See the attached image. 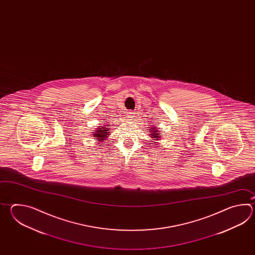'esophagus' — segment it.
Listing matches in <instances>:
<instances>
[{"mask_svg": "<svg viewBox=\"0 0 255 255\" xmlns=\"http://www.w3.org/2000/svg\"><path fill=\"white\" fill-rule=\"evenodd\" d=\"M134 112L133 111H129V112H128V118H130V119H132V118H134Z\"/></svg>", "mask_w": 255, "mask_h": 255, "instance_id": "34e87169", "label": "esophagus"}]
</instances>
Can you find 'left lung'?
<instances>
[{
  "instance_id": "obj_1",
  "label": "left lung",
  "mask_w": 255,
  "mask_h": 255,
  "mask_svg": "<svg viewBox=\"0 0 255 255\" xmlns=\"http://www.w3.org/2000/svg\"><path fill=\"white\" fill-rule=\"evenodd\" d=\"M151 130H149V131L152 133V137H154V138H157V137H159V135H157V132H158V131H156V129L153 130V131H151Z\"/></svg>"
}]
</instances>
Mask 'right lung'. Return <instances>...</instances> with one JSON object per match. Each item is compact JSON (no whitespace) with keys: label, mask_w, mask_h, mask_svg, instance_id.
I'll return each instance as SVG.
<instances>
[{"label":"right lung","mask_w":255,"mask_h":255,"mask_svg":"<svg viewBox=\"0 0 255 255\" xmlns=\"http://www.w3.org/2000/svg\"><path fill=\"white\" fill-rule=\"evenodd\" d=\"M109 128H100L98 130H96L97 133L93 134L95 135V137H98V141H104L106 140V137L109 135Z\"/></svg>","instance_id":"1"}]
</instances>
